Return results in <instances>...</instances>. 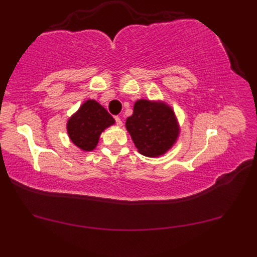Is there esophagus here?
<instances>
[{"label": "esophagus", "mask_w": 257, "mask_h": 257, "mask_svg": "<svg viewBox=\"0 0 257 257\" xmlns=\"http://www.w3.org/2000/svg\"><path fill=\"white\" fill-rule=\"evenodd\" d=\"M114 120H116V123L118 124V125H121L122 124V121H121V119H120L118 116H116L114 117Z\"/></svg>", "instance_id": "obj_1"}]
</instances>
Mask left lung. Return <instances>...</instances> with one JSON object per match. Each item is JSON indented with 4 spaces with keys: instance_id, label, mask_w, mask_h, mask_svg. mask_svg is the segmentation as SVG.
I'll return each instance as SVG.
<instances>
[{
    "instance_id": "8db88e82",
    "label": "left lung",
    "mask_w": 257,
    "mask_h": 257,
    "mask_svg": "<svg viewBox=\"0 0 257 257\" xmlns=\"http://www.w3.org/2000/svg\"><path fill=\"white\" fill-rule=\"evenodd\" d=\"M125 128L141 155L158 157L176 143L179 128L171 108L160 102L138 100Z\"/></svg>"
}]
</instances>
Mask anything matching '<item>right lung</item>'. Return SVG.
Here are the masks:
<instances>
[{
	"instance_id": "right-lung-1",
	"label": "right lung",
	"mask_w": 257,
	"mask_h": 257,
	"mask_svg": "<svg viewBox=\"0 0 257 257\" xmlns=\"http://www.w3.org/2000/svg\"><path fill=\"white\" fill-rule=\"evenodd\" d=\"M114 123L105 108L95 100H87L67 122L70 140L85 151L95 149L100 134Z\"/></svg>"
}]
</instances>
